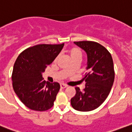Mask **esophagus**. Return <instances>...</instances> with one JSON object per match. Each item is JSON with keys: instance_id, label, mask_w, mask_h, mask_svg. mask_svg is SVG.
<instances>
[{"instance_id": "1", "label": "esophagus", "mask_w": 132, "mask_h": 132, "mask_svg": "<svg viewBox=\"0 0 132 132\" xmlns=\"http://www.w3.org/2000/svg\"><path fill=\"white\" fill-rule=\"evenodd\" d=\"M67 87V85H66V84H60V87H61V89H64L65 88V87Z\"/></svg>"}]
</instances>
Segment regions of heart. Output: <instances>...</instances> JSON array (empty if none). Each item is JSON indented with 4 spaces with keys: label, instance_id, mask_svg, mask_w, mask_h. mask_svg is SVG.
Segmentation results:
<instances>
[{
    "label": "heart",
    "instance_id": "b5f03b06",
    "mask_svg": "<svg viewBox=\"0 0 132 132\" xmlns=\"http://www.w3.org/2000/svg\"><path fill=\"white\" fill-rule=\"evenodd\" d=\"M69 55L70 57H71V60H76V59H80L81 60V57H82V53H81V51L77 47H74V48H72L71 50L69 51ZM59 56H57L56 57V60L55 61L58 59ZM70 68H68L67 69H69Z\"/></svg>",
    "mask_w": 132,
    "mask_h": 132
}]
</instances>
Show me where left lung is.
I'll use <instances>...</instances> for the list:
<instances>
[{
    "label": "left lung",
    "instance_id": "left-lung-1",
    "mask_svg": "<svg viewBox=\"0 0 132 132\" xmlns=\"http://www.w3.org/2000/svg\"><path fill=\"white\" fill-rule=\"evenodd\" d=\"M87 56L86 73L81 81L86 83L83 91L75 87L76 95L71 99V106L80 111L95 110L110 94L115 78L113 61L111 54L100 44L94 41L74 42Z\"/></svg>",
    "mask_w": 132,
    "mask_h": 132
}]
</instances>
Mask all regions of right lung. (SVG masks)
<instances>
[{
  "mask_svg": "<svg viewBox=\"0 0 132 132\" xmlns=\"http://www.w3.org/2000/svg\"><path fill=\"white\" fill-rule=\"evenodd\" d=\"M63 46L64 43L35 45L17 57L12 76L13 88L21 101L30 110L43 111L53 106L60 84L45 81L42 73Z\"/></svg>",
  "mask_w": 132,
  "mask_h": 132,
  "instance_id": "right-lung-1",
  "label": "right lung"
}]
</instances>
